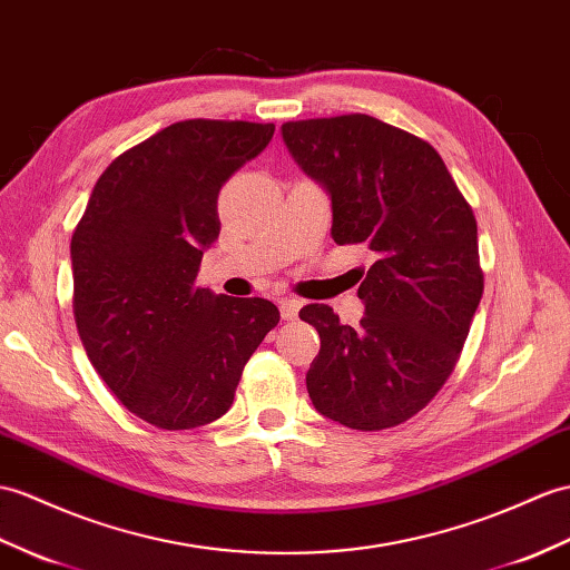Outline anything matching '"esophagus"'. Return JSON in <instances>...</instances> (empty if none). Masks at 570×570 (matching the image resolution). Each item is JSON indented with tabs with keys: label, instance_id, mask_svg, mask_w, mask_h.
Segmentation results:
<instances>
[{
	"label": "esophagus",
	"instance_id": "esophagus-1",
	"mask_svg": "<svg viewBox=\"0 0 570 570\" xmlns=\"http://www.w3.org/2000/svg\"><path fill=\"white\" fill-rule=\"evenodd\" d=\"M301 308H303V301H298V298H282L279 301V311H282L284 321H294V317H298Z\"/></svg>",
	"mask_w": 570,
	"mask_h": 570
}]
</instances>
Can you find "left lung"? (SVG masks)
Segmentation results:
<instances>
[{
  "label": "left lung",
  "mask_w": 570,
  "mask_h": 570,
  "mask_svg": "<svg viewBox=\"0 0 570 570\" xmlns=\"http://www.w3.org/2000/svg\"><path fill=\"white\" fill-rule=\"evenodd\" d=\"M296 165L333 206V240L366 245L360 325L325 303L301 321L321 335L306 386L321 415L372 432L401 425L452 374L483 296L473 210L430 142L366 114L282 126Z\"/></svg>",
  "instance_id": "obj_1"
}]
</instances>
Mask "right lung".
I'll return each mask as SVG.
<instances>
[{
  "mask_svg": "<svg viewBox=\"0 0 570 570\" xmlns=\"http://www.w3.org/2000/svg\"><path fill=\"white\" fill-rule=\"evenodd\" d=\"M272 136L274 124H171L104 169L72 235V306L89 362L155 428L191 430L228 413L247 360L279 323L267 298L194 286L220 230V187Z\"/></svg>",
  "mask_w": 570,
  "mask_h": 570,
  "instance_id": "add662e5",
  "label": "right lung"
}]
</instances>
